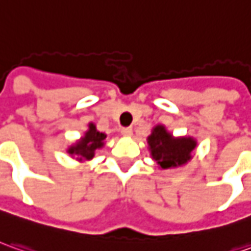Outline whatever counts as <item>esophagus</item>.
I'll use <instances>...</instances> for the list:
<instances>
[{"mask_svg": "<svg viewBox=\"0 0 251 251\" xmlns=\"http://www.w3.org/2000/svg\"><path fill=\"white\" fill-rule=\"evenodd\" d=\"M121 133L124 134V136L130 137V136L133 134V129H132V127H122V129H121Z\"/></svg>", "mask_w": 251, "mask_h": 251, "instance_id": "34e87169", "label": "esophagus"}]
</instances>
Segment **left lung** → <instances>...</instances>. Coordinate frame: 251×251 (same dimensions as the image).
<instances>
[{"label":"left lung","mask_w":251,"mask_h":251,"mask_svg":"<svg viewBox=\"0 0 251 251\" xmlns=\"http://www.w3.org/2000/svg\"><path fill=\"white\" fill-rule=\"evenodd\" d=\"M151 157L162 169L176 168L185 165L192 158V151L196 149L193 137H174L165 126L157 125L147 137Z\"/></svg>","instance_id":"left-lung-1"}]
</instances>
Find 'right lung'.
Returning a JSON list of instances; mask_svg holds the SVG:
<instances>
[{
    "instance_id": "obj_1",
    "label": "right lung",
    "mask_w": 251,
    "mask_h": 251,
    "mask_svg": "<svg viewBox=\"0 0 251 251\" xmlns=\"http://www.w3.org/2000/svg\"><path fill=\"white\" fill-rule=\"evenodd\" d=\"M105 137H107V134L99 132L94 124H89L87 132L84 133V136L79 142H76L74 146H71L68 149V152L71 155H77L76 160L79 161L91 160L96 151L104 146Z\"/></svg>"
}]
</instances>
